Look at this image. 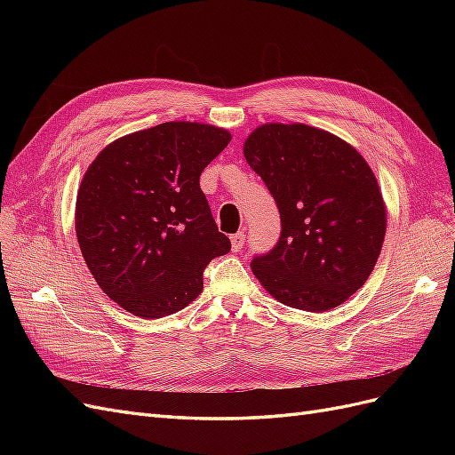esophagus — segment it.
Listing matches in <instances>:
<instances>
[{
    "label": "esophagus",
    "instance_id": "1",
    "mask_svg": "<svg viewBox=\"0 0 455 455\" xmlns=\"http://www.w3.org/2000/svg\"><path fill=\"white\" fill-rule=\"evenodd\" d=\"M231 239V251L233 252H239L243 246H244V241H246V235L244 231H239V233H233V235L229 237Z\"/></svg>",
    "mask_w": 455,
    "mask_h": 455
}]
</instances>
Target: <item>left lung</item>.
<instances>
[{"instance_id": "8db88e82", "label": "left lung", "mask_w": 455, "mask_h": 455, "mask_svg": "<svg viewBox=\"0 0 455 455\" xmlns=\"http://www.w3.org/2000/svg\"><path fill=\"white\" fill-rule=\"evenodd\" d=\"M243 154L281 212V237L252 273L281 304L323 313L347 301L374 269L387 229L376 174L339 136L304 123H266Z\"/></svg>"}]
</instances>
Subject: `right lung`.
<instances>
[{
  "mask_svg": "<svg viewBox=\"0 0 455 455\" xmlns=\"http://www.w3.org/2000/svg\"><path fill=\"white\" fill-rule=\"evenodd\" d=\"M222 127L169 121L108 144L81 180L76 235L99 286L125 311L159 319L203 291V269L228 254L199 176L229 144Z\"/></svg>",
  "mask_w": 455,
  "mask_h": 455,
  "instance_id": "right-lung-1",
  "label": "right lung"
}]
</instances>
